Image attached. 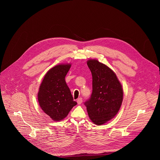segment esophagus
<instances>
[{
	"instance_id": "obj_1",
	"label": "esophagus",
	"mask_w": 160,
	"mask_h": 160,
	"mask_svg": "<svg viewBox=\"0 0 160 160\" xmlns=\"http://www.w3.org/2000/svg\"><path fill=\"white\" fill-rule=\"evenodd\" d=\"M82 102V98H79L77 99V103L78 105H80L81 104Z\"/></svg>"
}]
</instances>
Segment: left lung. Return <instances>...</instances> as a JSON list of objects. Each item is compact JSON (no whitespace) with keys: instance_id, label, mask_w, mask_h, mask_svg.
<instances>
[{"instance_id":"obj_1","label":"left lung","mask_w":160,"mask_h":160,"mask_svg":"<svg viewBox=\"0 0 160 160\" xmlns=\"http://www.w3.org/2000/svg\"><path fill=\"white\" fill-rule=\"evenodd\" d=\"M92 76V92L84 105L92 121L102 125L113 118L121 106L122 86L114 71L97 60H89Z\"/></svg>"}]
</instances>
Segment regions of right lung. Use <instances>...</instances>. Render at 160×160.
<instances>
[{
	"mask_svg": "<svg viewBox=\"0 0 160 160\" xmlns=\"http://www.w3.org/2000/svg\"><path fill=\"white\" fill-rule=\"evenodd\" d=\"M71 66V64H61L49 69L39 88L38 95L39 105L53 121L63 119L77 104L65 79Z\"/></svg>",
	"mask_w": 160,
	"mask_h": 160,
	"instance_id": "obj_1",
	"label": "right lung"
}]
</instances>
